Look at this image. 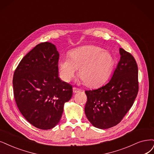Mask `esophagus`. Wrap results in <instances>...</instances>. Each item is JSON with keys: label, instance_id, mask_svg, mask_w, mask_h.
Segmentation results:
<instances>
[{"label": "esophagus", "instance_id": "esophagus-1", "mask_svg": "<svg viewBox=\"0 0 154 154\" xmlns=\"http://www.w3.org/2000/svg\"><path fill=\"white\" fill-rule=\"evenodd\" d=\"M80 91L81 90L79 89H78V88H73V93H77Z\"/></svg>", "mask_w": 154, "mask_h": 154}]
</instances>
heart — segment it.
<instances>
[{
  "label": "heart",
  "mask_w": 154,
  "mask_h": 154,
  "mask_svg": "<svg viewBox=\"0 0 154 154\" xmlns=\"http://www.w3.org/2000/svg\"><path fill=\"white\" fill-rule=\"evenodd\" d=\"M115 65L113 56L95 45H86L72 51L69 58H62L58 62L61 79L69 82L79 75L87 86L95 88L104 83L109 77Z\"/></svg>",
  "instance_id": "b5f03b06"
}]
</instances>
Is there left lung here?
Masks as SVG:
<instances>
[{"instance_id": "left-lung-1", "label": "left lung", "mask_w": 154, "mask_h": 154, "mask_svg": "<svg viewBox=\"0 0 154 154\" xmlns=\"http://www.w3.org/2000/svg\"><path fill=\"white\" fill-rule=\"evenodd\" d=\"M121 59L110 81L104 86L86 91L85 113L93 126L101 129L116 126L133 105L138 92V66L134 57L122 48Z\"/></svg>"}]
</instances>
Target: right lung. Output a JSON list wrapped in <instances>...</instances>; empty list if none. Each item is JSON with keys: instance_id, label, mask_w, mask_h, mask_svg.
<instances>
[{"instance_id": "obj_1", "label": "right lung", "mask_w": 154, "mask_h": 154, "mask_svg": "<svg viewBox=\"0 0 154 154\" xmlns=\"http://www.w3.org/2000/svg\"><path fill=\"white\" fill-rule=\"evenodd\" d=\"M59 53L51 42L41 43L21 60L13 84L17 106L33 126L47 130L60 121L64 105L72 96L70 84L58 76Z\"/></svg>"}]
</instances>
